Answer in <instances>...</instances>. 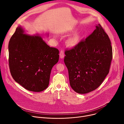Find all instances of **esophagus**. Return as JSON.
Instances as JSON below:
<instances>
[{
  "label": "esophagus",
  "mask_w": 124,
  "mask_h": 124,
  "mask_svg": "<svg viewBox=\"0 0 124 124\" xmlns=\"http://www.w3.org/2000/svg\"><path fill=\"white\" fill-rule=\"evenodd\" d=\"M60 58L61 59H63L64 57V51L63 50H61L60 52Z\"/></svg>",
  "instance_id": "1"
}]
</instances>
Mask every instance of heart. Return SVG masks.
I'll use <instances>...</instances> for the list:
<instances>
[{"instance_id":"1","label":"heart","mask_w":124,"mask_h":124,"mask_svg":"<svg viewBox=\"0 0 124 124\" xmlns=\"http://www.w3.org/2000/svg\"><path fill=\"white\" fill-rule=\"evenodd\" d=\"M80 40V35L79 33H78L74 34L71 37H69L67 41V44L70 47H74L76 46L79 42Z\"/></svg>"}]
</instances>
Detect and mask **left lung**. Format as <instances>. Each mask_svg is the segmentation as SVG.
<instances>
[{
	"instance_id": "left-lung-1",
	"label": "left lung",
	"mask_w": 124,
	"mask_h": 124,
	"mask_svg": "<svg viewBox=\"0 0 124 124\" xmlns=\"http://www.w3.org/2000/svg\"><path fill=\"white\" fill-rule=\"evenodd\" d=\"M96 27L85 40L65 52L64 61L70 85L79 94L96 89L109 71L112 59L111 42L100 24Z\"/></svg>"
}]
</instances>
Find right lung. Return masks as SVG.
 <instances>
[{
	"instance_id": "1",
	"label": "right lung",
	"mask_w": 124,
	"mask_h": 124,
	"mask_svg": "<svg viewBox=\"0 0 124 124\" xmlns=\"http://www.w3.org/2000/svg\"><path fill=\"white\" fill-rule=\"evenodd\" d=\"M24 32L19 26L10 40V73L25 89L41 92L48 87L51 69L59 60V50L48 46L39 34L31 36Z\"/></svg>"
}]
</instances>
